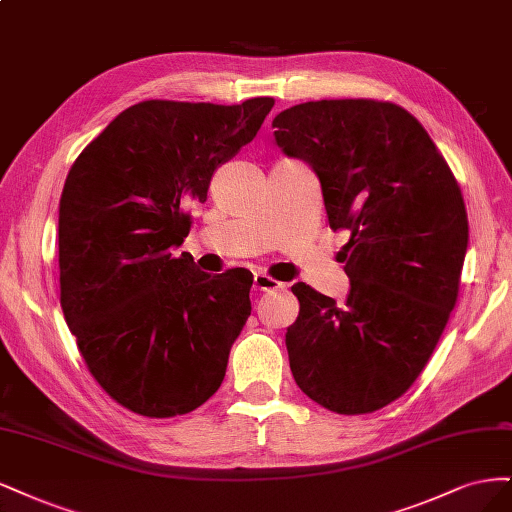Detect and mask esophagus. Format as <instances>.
<instances>
[{"label":"esophagus","mask_w":512,"mask_h":512,"mask_svg":"<svg viewBox=\"0 0 512 512\" xmlns=\"http://www.w3.org/2000/svg\"><path fill=\"white\" fill-rule=\"evenodd\" d=\"M253 287H255L257 291H278V289H285V283H278V280H274L272 276L257 272V274L253 276Z\"/></svg>","instance_id":"1"}]
</instances>
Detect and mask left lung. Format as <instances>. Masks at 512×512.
Instances as JSON below:
<instances>
[{
    "mask_svg": "<svg viewBox=\"0 0 512 512\" xmlns=\"http://www.w3.org/2000/svg\"><path fill=\"white\" fill-rule=\"evenodd\" d=\"M287 157L306 161L329 227L351 234L338 259L344 304L298 283L287 329L295 383L338 415H364L417 381L447 327L468 249L457 180L408 110L378 100H321L272 121Z\"/></svg>",
    "mask_w": 512,
    "mask_h": 512,
    "instance_id": "1",
    "label": "left lung"
}]
</instances>
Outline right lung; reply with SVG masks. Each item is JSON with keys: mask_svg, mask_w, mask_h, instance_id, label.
<instances>
[{"mask_svg": "<svg viewBox=\"0 0 512 512\" xmlns=\"http://www.w3.org/2000/svg\"><path fill=\"white\" fill-rule=\"evenodd\" d=\"M272 97L236 106H129L65 178L59 202L61 308L89 372L114 402L151 419L202 406L223 383L251 315L249 272L210 276L172 255L221 163L249 144Z\"/></svg>", "mask_w": 512, "mask_h": 512, "instance_id": "add662e5", "label": "right lung"}]
</instances>
